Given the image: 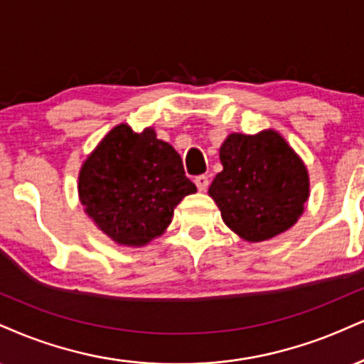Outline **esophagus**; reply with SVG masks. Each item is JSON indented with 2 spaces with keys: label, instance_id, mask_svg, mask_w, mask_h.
Listing matches in <instances>:
<instances>
[{
  "label": "esophagus",
  "instance_id": "1",
  "mask_svg": "<svg viewBox=\"0 0 364 364\" xmlns=\"http://www.w3.org/2000/svg\"><path fill=\"white\" fill-rule=\"evenodd\" d=\"M195 185L200 191H205L208 188V176H205V174H201V176H196L195 178Z\"/></svg>",
  "mask_w": 364,
  "mask_h": 364
}]
</instances>
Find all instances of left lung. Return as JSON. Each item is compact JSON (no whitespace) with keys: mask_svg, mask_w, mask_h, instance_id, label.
I'll return each mask as SVG.
<instances>
[{"mask_svg":"<svg viewBox=\"0 0 364 364\" xmlns=\"http://www.w3.org/2000/svg\"><path fill=\"white\" fill-rule=\"evenodd\" d=\"M220 163L208 195L239 237L261 242L296 224L309 200V171L277 130L230 134Z\"/></svg>","mask_w":364,"mask_h":364,"instance_id":"obj_1","label":"left lung"}]
</instances>
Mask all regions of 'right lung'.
<instances>
[{"label":"right lung","mask_w":364,"mask_h":364,"mask_svg":"<svg viewBox=\"0 0 364 364\" xmlns=\"http://www.w3.org/2000/svg\"><path fill=\"white\" fill-rule=\"evenodd\" d=\"M77 191L103 234L120 246L140 247L168 229L176 205L196 193V186L185 176L178 152L154 129L137 134L120 124L86 157Z\"/></svg>","instance_id":"right-lung-1"}]
</instances>
